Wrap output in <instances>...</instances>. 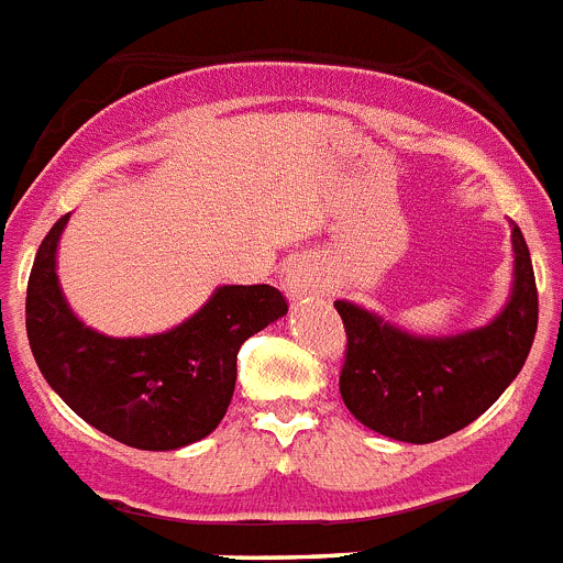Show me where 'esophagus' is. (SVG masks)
I'll use <instances>...</instances> for the list:
<instances>
[{"mask_svg":"<svg viewBox=\"0 0 563 563\" xmlns=\"http://www.w3.org/2000/svg\"><path fill=\"white\" fill-rule=\"evenodd\" d=\"M285 287L292 298H301V296H312L324 287V276L318 271L312 262H296L292 267H287L285 273Z\"/></svg>","mask_w":563,"mask_h":563,"instance_id":"1","label":"esophagus"}]
</instances>
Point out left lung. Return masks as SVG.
<instances>
[{
    "label": "left lung",
    "mask_w": 563,
    "mask_h": 563,
    "mask_svg": "<svg viewBox=\"0 0 563 563\" xmlns=\"http://www.w3.org/2000/svg\"><path fill=\"white\" fill-rule=\"evenodd\" d=\"M514 296L494 324L454 338H415L335 301L346 330L341 397L366 429L400 442H437L485 415L525 366L539 327L533 262L514 225Z\"/></svg>",
    "instance_id": "left-lung-1"
}]
</instances>
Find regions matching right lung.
Wrapping results in <instances>:
<instances>
[{
  "label": "right lung",
  "mask_w": 563,
  "mask_h": 563,
  "mask_svg": "<svg viewBox=\"0 0 563 563\" xmlns=\"http://www.w3.org/2000/svg\"><path fill=\"white\" fill-rule=\"evenodd\" d=\"M64 213L38 245L24 324L33 357L56 395L129 449L174 451L211 434L236 386L239 346L287 312L271 285H231L186 324L148 338H107L84 327L62 296L56 245Z\"/></svg>",
  "instance_id": "1"
}]
</instances>
